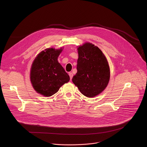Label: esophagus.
Returning a JSON list of instances; mask_svg holds the SVG:
<instances>
[{
	"instance_id": "1",
	"label": "esophagus",
	"mask_w": 147,
	"mask_h": 147,
	"mask_svg": "<svg viewBox=\"0 0 147 147\" xmlns=\"http://www.w3.org/2000/svg\"><path fill=\"white\" fill-rule=\"evenodd\" d=\"M69 76L70 79H71V80H72V77H73V74H72V72H69Z\"/></svg>"
}]
</instances>
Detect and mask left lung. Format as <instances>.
<instances>
[{
  "instance_id": "1",
  "label": "left lung",
  "mask_w": 147,
  "mask_h": 147,
  "mask_svg": "<svg viewBox=\"0 0 147 147\" xmlns=\"http://www.w3.org/2000/svg\"><path fill=\"white\" fill-rule=\"evenodd\" d=\"M77 73L72 82L87 97L100 94L110 80V68L102 51L92 43L86 42L78 48Z\"/></svg>"
}]
</instances>
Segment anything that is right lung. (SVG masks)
Listing matches in <instances>:
<instances>
[{"instance_id": "obj_1", "label": "right lung", "mask_w": 147, "mask_h": 147, "mask_svg": "<svg viewBox=\"0 0 147 147\" xmlns=\"http://www.w3.org/2000/svg\"><path fill=\"white\" fill-rule=\"evenodd\" d=\"M62 48H49L38 54L32 63L30 78L34 90L45 97L56 93L69 76L58 61Z\"/></svg>"}]
</instances>
